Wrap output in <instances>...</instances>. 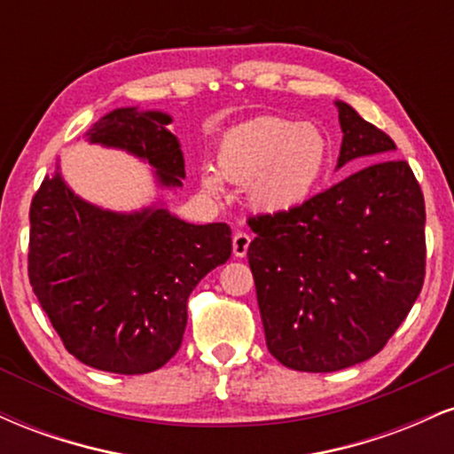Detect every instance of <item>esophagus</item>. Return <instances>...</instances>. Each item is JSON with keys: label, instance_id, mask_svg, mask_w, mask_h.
<instances>
[{"label": "esophagus", "instance_id": "1", "mask_svg": "<svg viewBox=\"0 0 454 454\" xmlns=\"http://www.w3.org/2000/svg\"><path fill=\"white\" fill-rule=\"evenodd\" d=\"M249 241H252V237H249L247 232H234L232 237V254L237 258H243L245 254H247L249 249Z\"/></svg>", "mask_w": 454, "mask_h": 454}]
</instances>
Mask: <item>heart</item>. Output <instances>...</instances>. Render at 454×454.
Segmentation results:
<instances>
[{"label":"heart","instance_id":"1","mask_svg":"<svg viewBox=\"0 0 454 454\" xmlns=\"http://www.w3.org/2000/svg\"><path fill=\"white\" fill-rule=\"evenodd\" d=\"M328 161V140L320 128L286 117H256L222 138L217 166L226 179L247 184L252 209L288 213L314 194ZM202 185L222 194L217 170H202Z\"/></svg>","mask_w":454,"mask_h":454}]
</instances>
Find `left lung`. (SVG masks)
<instances>
[{
	"mask_svg": "<svg viewBox=\"0 0 454 454\" xmlns=\"http://www.w3.org/2000/svg\"><path fill=\"white\" fill-rule=\"evenodd\" d=\"M337 168L372 161L303 205L249 217L267 348L286 367L328 373L387 346L425 281V198L393 138L350 104Z\"/></svg>",
	"mask_w": 454,
	"mask_h": 454,
	"instance_id": "left-lung-1",
	"label": "left lung"
}]
</instances>
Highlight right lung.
I'll return each mask as SVG.
<instances>
[{"label":"right lung","mask_w":454,"mask_h":454,"mask_svg":"<svg viewBox=\"0 0 454 454\" xmlns=\"http://www.w3.org/2000/svg\"><path fill=\"white\" fill-rule=\"evenodd\" d=\"M170 121L160 111L114 108L85 137L147 160L160 185L181 187L184 151ZM29 223V284L66 350L123 376L155 372L175 356L192 290L232 252L228 223L196 226L164 207L100 209L59 170L35 192Z\"/></svg>","instance_id":"1"}]
</instances>
